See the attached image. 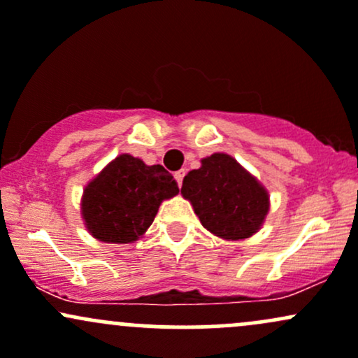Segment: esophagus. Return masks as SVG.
Instances as JSON below:
<instances>
[{
	"label": "esophagus",
	"instance_id": "obj_1",
	"mask_svg": "<svg viewBox=\"0 0 358 358\" xmlns=\"http://www.w3.org/2000/svg\"><path fill=\"white\" fill-rule=\"evenodd\" d=\"M184 176H186V171H184V169H180V171H178V172H176V174H174V178H176V180H178L179 186H180V184H182Z\"/></svg>",
	"mask_w": 358,
	"mask_h": 358
}]
</instances>
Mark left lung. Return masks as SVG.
<instances>
[{
    "mask_svg": "<svg viewBox=\"0 0 358 358\" xmlns=\"http://www.w3.org/2000/svg\"><path fill=\"white\" fill-rule=\"evenodd\" d=\"M180 192L203 227L227 240L254 235L268 211L267 191L227 154L201 160V167L184 178Z\"/></svg>",
    "mask_w": 358,
    "mask_h": 358,
    "instance_id": "left-lung-1",
    "label": "left lung"
}]
</instances>
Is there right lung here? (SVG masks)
<instances>
[{
  "label": "right lung",
  "mask_w": 358,
  "mask_h": 358,
  "mask_svg": "<svg viewBox=\"0 0 358 358\" xmlns=\"http://www.w3.org/2000/svg\"><path fill=\"white\" fill-rule=\"evenodd\" d=\"M178 192V182L162 166L123 154L84 189V222L103 242H135L154 222L160 203Z\"/></svg>",
  "instance_id": "right-lung-1"
}]
</instances>
